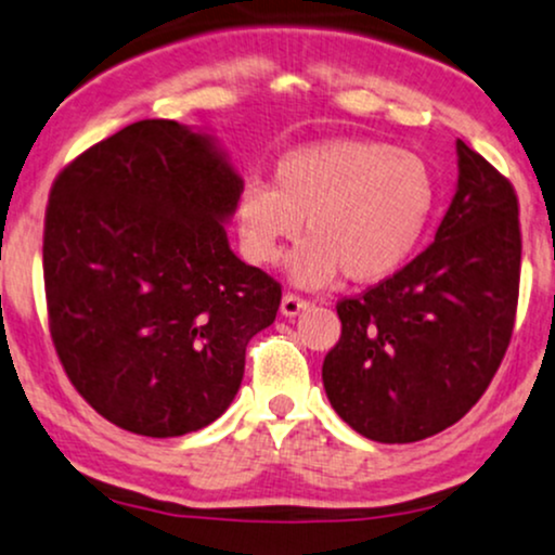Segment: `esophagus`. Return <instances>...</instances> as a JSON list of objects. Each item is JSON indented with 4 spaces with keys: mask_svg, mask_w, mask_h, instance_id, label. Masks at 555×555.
<instances>
[{
    "mask_svg": "<svg viewBox=\"0 0 555 555\" xmlns=\"http://www.w3.org/2000/svg\"><path fill=\"white\" fill-rule=\"evenodd\" d=\"M307 305H310V299L299 297V295H295V292H286L284 299H282V312L286 318H295L305 310Z\"/></svg>",
    "mask_w": 555,
    "mask_h": 555,
    "instance_id": "esophagus-1",
    "label": "esophagus"
}]
</instances>
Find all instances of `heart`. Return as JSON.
Here are the masks:
<instances>
[{
    "instance_id": "obj_1",
    "label": "heart",
    "mask_w": 555,
    "mask_h": 555,
    "mask_svg": "<svg viewBox=\"0 0 555 555\" xmlns=\"http://www.w3.org/2000/svg\"><path fill=\"white\" fill-rule=\"evenodd\" d=\"M434 206L437 180L422 157L372 139H333L279 159L271 185L243 183L235 217L253 263H279L305 219L310 237L292 253V279L323 286L344 271L370 284L413 256Z\"/></svg>"
}]
</instances>
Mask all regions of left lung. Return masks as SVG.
I'll use <instances>...</instances> for the list:
<instances>
[{"instance_id":"1","label":"left lung","mask_w":555,"mask_h":555,"mask_svg":"<svg viewBox=\"0 0 555 555\" xmlns=\"http://www.w3.org/2000/svg\"><path fill=\"white\" fill-rule=\"evenodd\" d=\"M457 193L437 237L359 297L338 299L325 396L366 439L405 444L468 413L509 349L522 232L509 178L457 139Z\"/></svg>"}]
</instances>
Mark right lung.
Returning <instances> with one entry per match:
<instances>
[{"mask_svg": "<svg viewBox=\"0 0 555 555\" xmlns=\"http://www.w3.org/2000/svg\"><path fill=\"white\" fill-rule=\"evenodd\" d=\"M243 180L204 133L146 118L72 159L43 224L53 349L100 416L183 437L230 409L282 284L230 250Z\"/></svg>", "mask_w": 555, "mask_h": 555, "instance_id": "right-lung-1", "label": "right lung"}]
</instances>
